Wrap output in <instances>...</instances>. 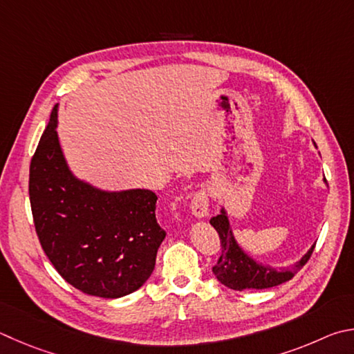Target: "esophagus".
<instances>
[{
	"mask_svg": "<svg viewBox=\"0 0 354 354\" xmlns=\"http://www.w3.org/2000/svg\"><path fill=\"white\" fill-rule=\"evenodd\" d=\"M192 212L198 218H205L209 215V198L204 190H199L195 194L194 199H192Z\"/></svg>",
	"mask_w": 354,
	"mask_h": 354,
	"instance_id": "esophagus-1",
	"label": "esophagus"
}]
</instances>
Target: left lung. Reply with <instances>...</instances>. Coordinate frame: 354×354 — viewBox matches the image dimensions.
I'll return each mask as SVG.
<instances>
[{
	"mask_svg": "<svg viewBox=\"0 0 354 354\" xmlns=\"http://www.w3.org/2000/svg\"><path fill=\"white\" fill-rule=\"evenodd\" d=\"M210 224L215 227L221 241V255L216 265L212 268V271H214L218 281H221L224 286L230 289H235V291L266 289L285 283L306 265L314 246H316V244H313L311 249L297 263H294L291 268L275 269L269 265L257 263L239 246V243L234 239L232 229H230L226 210L221 209V214L212 218Z\"/></svg>",
	"mask_w": 354,
	"mask_h": 354,
	"instance_id": "1",
	"label": "left lung"
}]
</instances>
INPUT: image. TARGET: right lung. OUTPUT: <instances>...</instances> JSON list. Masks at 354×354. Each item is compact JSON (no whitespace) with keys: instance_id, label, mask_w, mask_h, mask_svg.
Here are the masks:
<instances>
[{"instance_id":"obj_1","label":"right lung","mask_w":354,"mask_h":354,"mask_svg":"<svg viewBox=\"0 0 354 354\" xmlns=\"http://www.w3.org/2000/svg\"><path fill=\"white\" fill-rule=\"evenodd\" d=\"M57 111L30 160L29 198L35 232L48 259L79 291L124 297L155 269L165 230L151 190L105 192L71 173L57 136Z\"/></svg>"}]
</instances>
